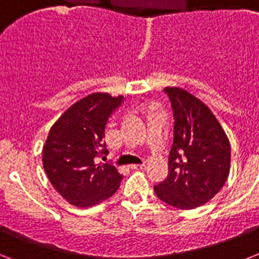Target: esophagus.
Returning <instances> with one entry per match:
<instances>
[{
  "label": "esophagus",
  "instance_id": "1",
  "mask_svg": "<svg viewBox=\"0 0 259 259\" xmlns=\"http://www.w3.org/2000/svg\"><path fill=\"white\" fill-rule=\"evenodd\" d=\"M144 168H145V165H144V164H137V165H136V164H133V165H130V169H133V170H141V169H144Z\"/></svg>",
  "mask_w": 259,
  "mask_h": 259
}]
</instances>
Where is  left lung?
Listing matches in <instances>:
<instances>
[{
	"label": "left lung",
	"instance_id": "1",
	"mask_svg": "<svg viewBox=\"0 0 259 259\" xmlns=\"http://www.w3.org/2000/svg\"><path fill=\"white\" fill-rule=\"evenodd\" d=\"M175 118L168 176L154 185L160 200L180 209L205 204L225 185L231 148L207 106L180 87H165Z\"/></svg>",
	"mask_w": 259,
	"mask_h": 259
}]
</instances>
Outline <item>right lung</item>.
<instances>
[{"label": "right lung", "mask_w": 259, "mask_h": 259, "mask_svg": "<svg viewBox=\"0 0 259 259\" xmlns=\"http://www.w3.org/2000/svg\"><path fill=\"white\" fill-rule=\"evenodd\" d=\"M123 97L93 93L75 102L51 127L42 146V165L54 188L70 204L93 207L109 199L122 175L97 157L107 154L105 127Z\"/></svg>", "instance_id": "1"}]
</instances>
